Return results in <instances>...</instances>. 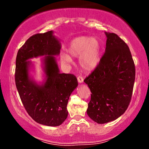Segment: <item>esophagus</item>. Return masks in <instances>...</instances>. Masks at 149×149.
Segmentation results:
<instances>
[{
  "instance_id": "esophagus-1",
  "label": "esophagus",
  "mask_w": 149,
  "mask_h": 149,
  "mask_svg": "<svg viewBox=\"0 0 149 149\" xmlns=\"http://www.w3.org/2000/svg\"><path fill=\"white\" fill-rule=\"evenodd\" d=\"M78 83H83V76H78Z\"/></svg>"
}]
</instances>
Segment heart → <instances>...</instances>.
<instances>
[{
  "label": "heart",
  "instance_id": "heart-1",
  "mask_svg": "<svg viewBox=\"0 0 149 149\" xmlns=\"http://www.w3.org/2000/svg\"><path fill=\"white\" fill-rule=\"evenodd\" d=\"M102 45L96 38L81 36L74 38L69 42L68 52L73 57H79L80 64L86 71H92L98 66L101 59ZM62 63H70L71 57L66 53H61Z\"/></svg>",
  "mask_w": 149,
  "mask_h": 149
}]
</instances>
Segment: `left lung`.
<instances>
[{
  "label": "left lung",
  "instance_id": "8db88e82",
  "mask_svg": "<svg viewBox=\"0 0 149 149\" xmlns=\"http://www.w3.org/2000/svg\"><path fill=\"white\" fill-rule=\"evenodd\" d=\"M106 50L98 66L85 78L91 91L87 113L100 124L120 117L132 95L135 66L129 47L114 33H106Z\"/></svg>",
  "mask_w": 149,
  "mask_h": 149
}]
</instances>
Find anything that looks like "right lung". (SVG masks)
I'll use <instances>...</instances> for the list:
<instances>
[{
	"label": "right lung",
	"mask_w": 149,
	"mask_h": 149,
	"mask_svg": "<svg viewBox=\"0 0 149 149\" xmlns=\"http://www.w3.org/2000/svg\"><path fill=\"white\" fill-rule=\"evenodd\" d=\"M61 45L52 31L31 36L18 50L15 79L26 111L36 122L47 126H59L68 116L69 97L78 85L76 77L60 73L53 55L60 52ZM45 55L47 80L38 86L29 80L27 59Z\"/></svg>",
	"instance_id": "obj_1"
}]
</instances>
